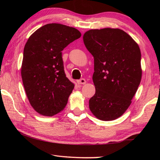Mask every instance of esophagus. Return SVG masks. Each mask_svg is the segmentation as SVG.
Segmentation results:
<instances>
[{"mask_svg": "<svg viewBox=\"0 0 160 160\" xmlns=\"http://www.w3.org/2000/svg\"><path fill=\"white\" fill-rule=\"evenodd\" d=\"M77 82L79 84V85H85L86 83V80L84 78H81V79L77 80Z\"/></svg>", "mask_w": 160, "mask_h": 160, "instance_id": "obj_1", "label": "esophagus"}]
</instances>
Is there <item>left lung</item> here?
Wrapping results in <instances>:
<instances>
[{
    "label": "left lung",
    "mask_w": 160,
    "mask_h": 160,
    "mask_svg": "<svg viewBox=\"0 0 160 160\" xmlns=\"http://www.w3.org/2000/svg\"><path fill=\"white\" fill-rule=\"evenodd\" d=\"M83 42L94 57L96 91L89 100L90 109L100 120H114L128 109L140 83V48L120 29H90Z\"/></svg>",
    "instance_id": "obj_1"
}]
</instances>
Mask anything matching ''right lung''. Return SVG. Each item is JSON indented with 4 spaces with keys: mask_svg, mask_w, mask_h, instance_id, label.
<instances>
[{
    "mask_svg": "<svg viewBox=\"0 0 160 160\" xmlns=\"http://www.w3.org/2000/svg\"><path fill=\"white\" fill-rule=\"evenodd\" d=\"M81 33L61 24H47L32 34L24 48L21 75L31 106L43 116L63 110L74 88L64 71L62 51Z\"/></svg>",
    "mask_w": 160,
    "mask_h": 160,
    "instance_id": "1",
    "label": "right lung"
}]
</instances>
